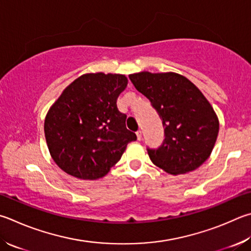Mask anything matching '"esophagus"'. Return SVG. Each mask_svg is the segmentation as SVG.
Instances as JSON below:
<instances>
[{
  "instance_id": "obj_1",
  "label": "esophagus",
  "mask_w": 251,
  "mask_h": 251,
  "mask_svg": "<svg viewBox=\"0 0 251 251\" xmlns=\"http://www.w3.org/2000/svg\"><path fill=\"white\" fill-rule=\"evenodd\" d=\"M136 135H137V139H138V140H140L141 137H143V135H141V130H138L137 133H136Z\"/></svg>"
}]
</instances>
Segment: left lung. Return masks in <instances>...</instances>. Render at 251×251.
Wrapping results in <instances>:
<instances>
[{
    "instance_id": "left-lung-1",
    "label": "left lung",
    "mask_w": 251,
    "mask_h": 251,
    "mask_svg": "<svg viewBox=\"0 0 251 251\" xmlns=\"http://www.w3.org/2000/svg\"><path fill=\"white\" fill-rule=\"evenodd\" d=\"M136 90L149 100L165 127V139L147 147L150 160L171 175H182L203 165L218 135V120L197 86L173 72H139L129 75Z\"/></svg>"
}]
</instances>
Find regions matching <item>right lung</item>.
Masks as SVG:
<instances>
[{
    "label": "right lung",
    "mask_w": 251,
    "mask_h": 251,
    "mask_svg": "<svg viewBox=\"0 0 251 251\" xmlns=\"http://www.w3.org/2000/svg\"><path fill=\"white\" fill-rule=\"evenodd\" d=\"M126 85L123 75H83L49 110L45 137L54 162L68 175L84 180L104 176L127 144L137 139L116 104Z\"/></svg>",
    "instance_id": "obj_1"
}]
</instances>
